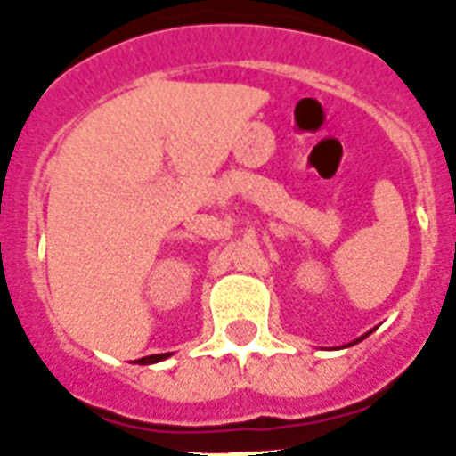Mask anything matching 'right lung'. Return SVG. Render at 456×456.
<instances>
[{
	"instance_id": "add662e5",
	"label": "right lung",
	"mask_w": 456,
	"mask_h": 456,
	"mask_svg": "<svg viewBox=\"0 0 456 456\" xmlns=\"http://www.w3.org/2000/svg\"><path fill=\"white\" fill-rule=\"evenodd\" d=\"M167 354H170V353H165V354H149V357H142V360H139V364H151V362H160V360H165Z\"/></svg>"
}]
</instances>
